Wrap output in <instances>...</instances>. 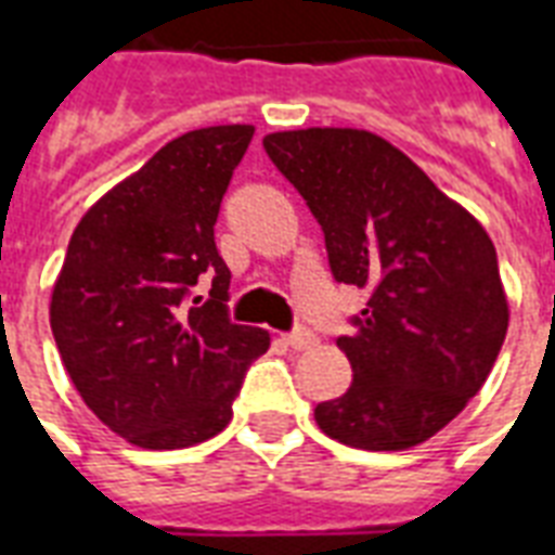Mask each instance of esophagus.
Listing matches in <instances>:
<instances>
[{
	"label": "esophagus",
	"instance_id": "34e87169",
	"mask_svg": "<svg viewBox=\"0 0 555 555\" xmlns=\"http://www.w3.org/2000/svg\"><path fill=\"white\" fill-rule=\"evenodd\" d=\"M282 344L285 347H291V350H311L314 344H318V338H314V332L309 330H299V332H291V335H282Z\"/></svg>",
	"mask_w": 555,
	"mask_h": 555
}]
</instances>
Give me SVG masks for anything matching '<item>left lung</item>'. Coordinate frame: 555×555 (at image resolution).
<instances>
[{
  "mask_svg": "<svg viewBox=\"0 0 555 555\" xmlns=\"http://www.w3.org/2000/svg\"><path fill=\"white\" fill-rule=\"evenodd\" d=\"M267 155L309 203L338 282L371 291L344 397L323 433L359 450H409L441 433L486 385L508 330L496 249L465 205L367 129L273 131Z\"/></svg>",
  "mask_w": 555,
  "mask_h": 555,
  "instance_id": "left-lung-1",
  "label": "left lung"
}]
</instances>
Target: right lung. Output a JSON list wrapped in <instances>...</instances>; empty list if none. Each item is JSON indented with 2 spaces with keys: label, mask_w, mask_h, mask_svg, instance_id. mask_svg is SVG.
I'll return each mask as SVG.
<instances>
[{
  "label": "right lung",
  "mask_w": 555,
  "mask_h": 555,
  "mask_svg": "<svg viewBox=\"0 0 555 555\" xmlns=\"http://www.w3.org/2000/svg\"><path fill=\"white\" fill-rule=\"evenodd\" d=\"M256 126L179 134L90 205L69 237L49 323L90 412L143 450L208 441L270 335L225 318L215 223ZM203 272L212 299L188 304Z\"/></svg>",
  "instance_id": "obj_1"
}]
</instances>
